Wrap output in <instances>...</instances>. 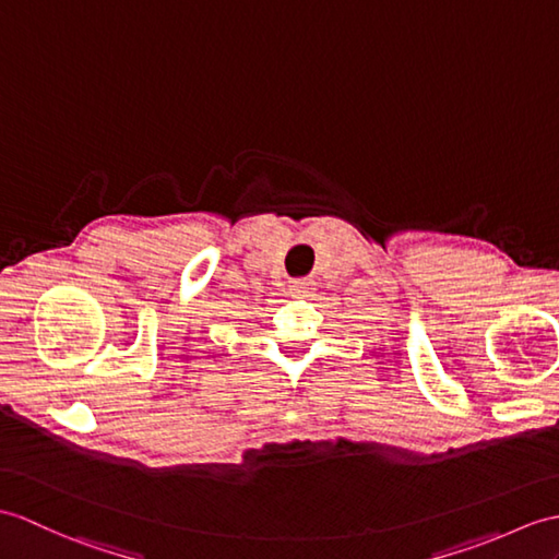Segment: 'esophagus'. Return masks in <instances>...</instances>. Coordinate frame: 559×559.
<instances>
[{
	"label": "esophagus",
	"instance_id": "esophagus-1",
	"mask_svg": "<svg viewBox=\"0 0 559 559\" xmlns=\"http://www.w3.org/2000/svg\"><path fill=\"white\" fill-rule=\"evenodd\" d=\"M290 290L295 295H309L311 290H314V283H311L309 278H295V281H290Z\"/></svg>",
	"mask_w": 559,
	"mask_h": 559
}]
</instances>
